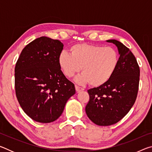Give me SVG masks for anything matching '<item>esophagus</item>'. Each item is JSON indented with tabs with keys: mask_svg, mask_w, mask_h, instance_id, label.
<instances>
[{
	"mask_svg": "<svg viewBox=\"0 0 152 152\" xmlns=\"http://www.w3.org/2000/svg\"><path fill=\"white\" fill-rule=\"evenodd\" d=\"M75 88H76V91H77V92H80V91H84V88H81V87H80V86H77V85H76L75 86Z\"/></svg>",
	"mask_w": 152,
	"mask_h": 152,
	"instance_id": "esophagus-1",
	"label": "esophagus"
}]
</instances>
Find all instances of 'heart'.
Returning <instances> with one entry per match:
<instances>
[{"label": "heart", "instance_id": "obj_1", "mask_svg": "<svg viewBox=\"0 0 152 152\" xmlns=\"http://www.w3.org/2000/svg\"><path fill=\"white\" fill-rule=\"evenodd\" d=\"M70 53L62 51L58 56V64L64 75L72 78L77 76V83H91L92 86L104 85L116 72L119 64L118 51L112 47L78 43L72 46Z\"/></svg>", "mask_w": 152, "mask_h": 152}]
</instances>
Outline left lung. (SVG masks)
Wrapping results in <instances>:
<instances>
[{
    "label": "left lung",
    "instance_id": "obj_1",
    "mask_svg": "<svg viewBox=\"0 0 152 152\" xmlns=\"http://www.w3.org/2000/svg\"><path fill=\"white\" fill-rule=\"evenodd\" d=\"M107 42L117 47L119 66L109 82L88 90L90 99L85 108L89 119L100 126L117 123L127 114L135 102L140 82V67L129 49L117 40Z\"/></svg>",
    "mask_w": 152,
    "mask_h": 152
}]
</instances>
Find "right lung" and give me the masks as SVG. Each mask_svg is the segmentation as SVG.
I'll return each instance as SVG.
<instances>
[{
  "label": "right lung",
  "instance_id": "right-lung-1",
  "mask_svg": "<svg viewBox=\"0 0 152 152\" xmlns=\"http://www.w3.org/2000/svg\"><path fill=\"white\" fill-rule=\"evenodd\" d=\"M60 41L37 38L24 48L15 68V92L20 107L37 122L58 119L68 100L76 93L72 82L58 64L63 50Z\"/></svg>",
  "mask_w": 152,
  "mask_h": 152
}]
</instances>
